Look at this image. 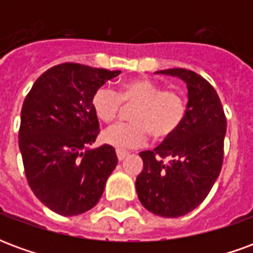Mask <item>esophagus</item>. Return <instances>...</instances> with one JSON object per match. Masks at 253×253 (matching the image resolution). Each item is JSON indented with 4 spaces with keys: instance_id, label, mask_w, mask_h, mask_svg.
Wrapping results in <instances>:
<instances>
[{
    "instance_id": "34e87169",
    "label": "esophagus",
    "mask_w": 253,
    "mask_h": 253,
    "mask_svg": "<svg viewBox=\"0 0 253 253\" xmlns=\"http://www.w3.org/2000/svg\"><path fill=\"white\" fill-rule=\"evenodd\" d=\"M116 156H118V160H119V161H123L126 157H128V152H125V150H116Z\"/></svg>"
}]
</instances>
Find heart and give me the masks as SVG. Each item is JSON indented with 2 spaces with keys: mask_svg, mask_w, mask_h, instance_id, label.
<instances>
[{
  "mask_svg": "<svg viewBox=\"0 0 253 253\" xmlns=\"http://www.w3.org/2000/svg\"><path fill=\"white\" fill-rule=\"evenodd\" d=\"M122 104L135 105L130 112L131 123H121L101 134L103 142L116 149H134L146 142L149 132L156 139L170 137L186 116V103L180 93L164 90L148 78L127 81L119 93L101 86L92 97V108L100 121L110 123L121 112Z\"/></svg>",
  "mask_w": 253,
  "mask_h": 253,
  "instance_id": "obj_1",
  "label": "heart"
}]
</instances>
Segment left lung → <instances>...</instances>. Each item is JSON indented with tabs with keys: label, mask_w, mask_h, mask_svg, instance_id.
<instances>
[{
	"label": "left lung",
	"mask_w": 253,
	"mask_h": 253,
	"mask_svg": "<svg viewBox=\"0 0 253 253\" xmlns=\"http://www.w3.org/2000/svg\"><path fill=\"white\" fill-rule=\"evenodd\" d=\"M156 73L184 81L188 103L180 127L154 150L139 153L143 169L135 188L146 210L176 218L199 206L219 176L226 118L215 89L202 76L187 69ZM165 157L170 161L164 163Z\"/></svg>",
	"instance_id": "obj_1"
}]
</instances>
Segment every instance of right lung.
<instances>
[{
	"label": "right lung",
	"mask_w": 253,
	"mask_h": 253,
	"mask_svg": "<svg viewBox=\"0 0 253 253\" xmlns=\"http://www.w3.org/2000/svg\"><path fill=\"white\" fill-rule=\"evenodd\" d=\"M119 73L61 63L43 73L25 97L19 131L25 176L54 212L72 217L90 210L115 169V149L89 146L99 134L92 97Z\"/></svg>",
	"instance_id": "right-lung-1"
}]
</instances>
